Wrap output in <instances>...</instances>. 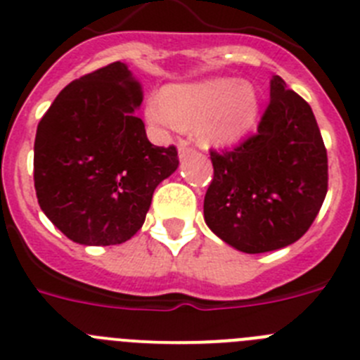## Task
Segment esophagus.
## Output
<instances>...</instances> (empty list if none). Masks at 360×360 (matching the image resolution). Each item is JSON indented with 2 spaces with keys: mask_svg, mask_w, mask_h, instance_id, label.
Returning <instances> with one entry per match:
<instances>
[{
  "mask_svg": "<svg viewBox=\"0 0 360 360\" xmlns=\"http://www.w3.org/2000/svg\"><path fill=\"white\" fill-rule=\"evenodd\" d=\"M191 153H193V149H191L189 142H187V141L178 142V157L186 158V157H189Z\"/></svg>",
  "mask_w": 360,
  "mask_h": 360,
  "instance_id": "34e87169",
  "label": "esophagus"
}]
</instances>
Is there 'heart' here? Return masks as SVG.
Listing matches in <instances>:
<instances>
[{"label": "heart", "mask_w": 360, "mask_h": 360, "mask_svg": "<svg viewBox=\"0 0 360 360\" xmlns=\"http://www.w3.org/2000/svg\"><path fill=\"white\" fill-rule=\"evenodd\" d=\"M259 101L247 82L214 77L189 84L167 86L151 98L148 117L162 128H193L196 142L205 148L238 142L256 124Z\"/></svg>", "instance_id": "1"}]
</instances>
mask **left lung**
Instances as JSON below:
<instances>
[{
  "mask_svg": "<svg viewBox=\"0 0 360 360\" xmlns=\"http://www.w3.org/2000/svg\"><path fill=\"white\" fill-rule=\"evenodd\" d=\"M214 176L203 218L216 236L247 254L294 243L314 224L328 191V157L310 104L270 81L257 131L234 149H211Z\"/></svg>",
  "mask_w": 360,
  "mask_h": 360,
  "instance_id": "obj_1",
  "label": "left lung"
}]
</instances>
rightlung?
Segmentation results:
<instances>
[{"mask_svg": "<svg viewBox=\"0 0 360 360\" xmlns=\"http://www.w3.org/2000/svg\"><path fill=\"white\" fill-rule=\"evenodd\" d=\"M141 103V82L117 61L70 82L37 124V202L75 243L135 236L157 186L176 171V148L153 146L135 117Z\"/></svg>", "mask_w": 360, "mask_h": 360, "instance_id": "obj_1", "label": "right lung"}]
</instances>
